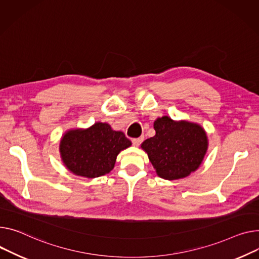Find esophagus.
<instances>
[{
  "label": "esophagus",
  "instance_id": "esophagus-1",
  "mask_svg": "<svg viewBox=\"0 0 259 259\" xmlns=\"http://www.w3.org/2000/svg\"><path fill=\"white\" fill-rule=\"evenodd\" d=\"M143 141H144V137H137V139H133L132 140V144L134 146H136V147H139L142 144Z\"/></svg>",
  "mask_w": 259,
  "mask_h": 259
}]
</instances>
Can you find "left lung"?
Instances as JSON below:
<instances>
[{"label":"left lung","mask_w":259,"mask_h":259,"mask_svg":"<svg viewBox=\"0 0 259 259\" xmlns=\"http://www.w3.org/2000/svg\"><path fill=\"white\" fill-rule=\"evenodd\" d=\"M156 131L142 144V149L156 169L166 180L187 177L202 163L208 148L205 130L196 123L173 120L164 115L154 122Z\"/></svg>","instance_id":"left-lung-1"}]
</instances>
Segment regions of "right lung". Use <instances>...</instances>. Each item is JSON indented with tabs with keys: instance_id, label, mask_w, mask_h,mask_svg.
Wrapping results in <instances>:
<instances>
[{
	"instance_id": "1",
	"label": "right lung",
	"mask_w": 259,
	"mask_h": 259,
	"mask_svg": "<svg viewBox=\"0 0 259 259\" xmlns=\"http://www.w3.org/2000/svg\"><path fill=\"white\" fill-rule=\"evenodd\" d=\"M131 146L122 131L107 123H96L88 129L66 131L59 145L61 159L73 174L96 178L110 173L118 153Z\"/></svg>"
}]
</instances>
